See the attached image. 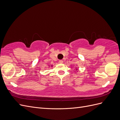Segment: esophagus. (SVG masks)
<instances>
[{"label":"esophagus","mask_w":120,"mask_h":120,"mask_svg":"<svg viewBox=\"0 0 120 120\" xmlns=\"http://www.w3.org/2000/svg\"><path fill=\"white\" fill-rule=\"evenodd\" d=\"M63 61L62 60H60L59 61V63H60V64L63 63Z\"/></svg>","instance_id":"1"}]
</instances>
